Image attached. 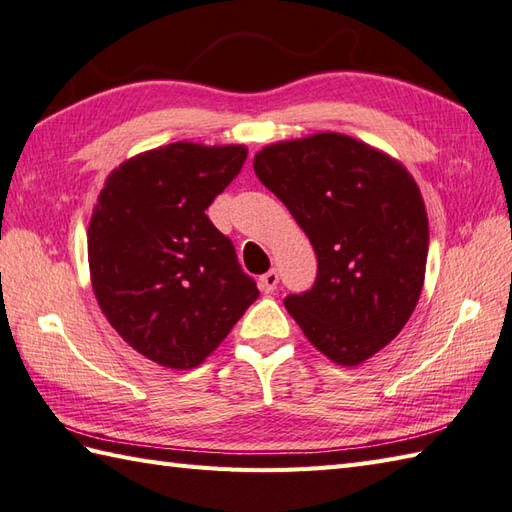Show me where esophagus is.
<instances>
[{"label":"esophagus","mask_w":512,"mask_h":512,"mask_svg":"<svg viewBox=\"0 0 512 512\" xmlns=\"http://www.w3.org/2000/svg\"><path fill=\"white\" fill-rule=\"evenodd\" d=\"M258 285H260V291H263V293H274V289L278 287V271L269 269L267 274L258 278Z\"/></svg>","instance_id":"34e87169"}]
</instances>
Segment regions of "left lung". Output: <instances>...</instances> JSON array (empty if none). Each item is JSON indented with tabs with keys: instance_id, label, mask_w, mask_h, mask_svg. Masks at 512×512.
<instances>
[{
	"instance_id": "1",
	"label": "left lung",
	"mask_w": 512,
	"mask_h": 512,
	"mask_svg": "<svg viewBox=\"0 0 512 512\" xmlns=\"http://www.w3.org/2000/svg\"><path fill=\"white\" fill-rule=\"evenodd\" d=\"M254 170L317 256L313 287L287 295V311L339 366L370 359L401 333L423 289L429 227L416 181L339 133L271 144Z\"/></svg>"
}]
</instances>
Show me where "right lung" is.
Wrapping results in <instances>:
<instances>
[{
  "label": "right lung",
  "instance_id": "1",
  "mask_svg": "<svg viewBox=\"0 0 512 512\" xmlns=\"http://www.w3.org/2000/svg\"><path fill=\"white\" fill-rule=\"evenodd\" d=\"M245 157L238 144L175 142L120 164L100 190L87 234L96 300L124 342L160 366H199L258 298L206 214Z\"/></svg>",
  "mask_w": 512,
  "mask_h": 512
}]
</instances>
